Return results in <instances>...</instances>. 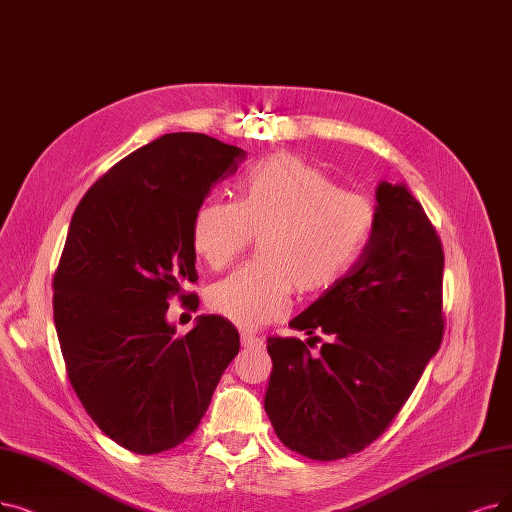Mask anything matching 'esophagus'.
<instances>
[{"mask_svg":"<svg viewBox=\"0 0 512 512\" xmlns=\"http://www.w3.org/2000/svg\"><path fill=\"white\" fill-rule=\"evenodd\" d=\"M241 346H245V349H262V338L248 332H241Z\"/></svg>","mask_w":512,"mask_h":512,"instance_id":"obj_1","label":"esophagus"}]
</instances>
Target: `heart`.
<instances>
[{
	"label": "heart",
	"mask_w": 512,
	"mask_h": 512,
	"mask_svg": "<svg viewBox=\"0 0 512 512\" xmlns=\"http://www.w3.org/2000/svg\"><path fill=\"white\" fill-rule=\"evenodd\" d=\"M374 227L370 199L342 191L296 155H271L245 174L239 201L208 199L195 212V252L216 271L260 235L258 260L214 283L208 306L243 330H256L283 313L292 290L313 294L338 283Z\"/></svg>",
	"instance_id": "obj_1"
}]
</instances>
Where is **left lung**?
<instances>
[{
    "label": "left lung",
    "mask_w": 512,
    "mask_h": 512,
    "mask_svg": "<svg viewBox=\"0 0 512 512\" xmlns=\"http://www.w3.org/2000/svg\"><path fill=\"white\" fill-rule=\"evenodd\" d=\"M376 227L363 254L290 327L269 338L273 372L264 395L277 437L311 460H340L376 441L410 399L443 338V250L403 182L376 189Z\"/></svg>",
    "instance_id": "1"
}]
</instances>
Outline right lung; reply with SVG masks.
<instances>
[{
	"instance_id": "right-lung-1",
	"label": "right lung",
	"mask_w": 512,
	"mask_h": 512,
	"mask_svg": "<svg viewBox=\"0 0 512 512\" xmlns=\"http://www.w3.org/2000/svg\"><path fill=\"white\" fill-rule=\"evenodd\" d=\"M245 157L206 134H163L94 182L71 218L52 298L60 351L90 418L130 452L185 441L239 353L224 317L199 315L176 338L166 313L197 281V208Z\"/></svg>"
}]
</instances>
